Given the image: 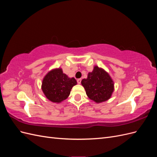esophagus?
<instances>
[{
	"instance_id": "1",
	"label": "esophagus",
	"mask_w": 157,
	"mask_h": 157,
	"mask_svg": "<svg viewBox=\"0 0 157 157\" xmlns=\"http://www.w3.org/2000/svg\"><path fill=\"white\" fill-rule=\"evenodd\" d=\"M81 78H78V79H77V83L78 84H80V83H81Z\"/></svg>"
}]
</instances>
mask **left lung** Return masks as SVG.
Returning a JSON list of instances; mask_svg holds the SVG:
<instances>
[{"mask_svg": "<svg viewBox=\"0 0 157 157\" xmlns=\"http://www.w3.org/2000/svg\"><path fill=\"white\" fill-rule=\"evenodd\" d=\"M81 84L89 99L97 103L107 101L115 90L111 76L97 65L94 66L92 72L88 73L87 78L82 80Z\"/></svg>", "mask_w": 157, "mask_h": 157, "instance_id": "8db88e82", "label": "left lung"}]
</instances>
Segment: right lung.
I'll return each instance as SVG.
<instances>
[{
	"label": "right lung",
	"instance_id": "obj_1",
	"mask_svg": "<svg viewBox=\"0 0 157 157\" xmlns=\"http://www.w3.org/2000/svg\"><path fill=\"white\" fill-rule=\"evenodd\" d=\"M77 84L75 78L69 77L59 67L47 73L42 79L41 89L48 100L60 103L69 97L71 89Z\"/></svg>",
	"mask_w": 157,
	"mask_h": 157
}]
</instances>
